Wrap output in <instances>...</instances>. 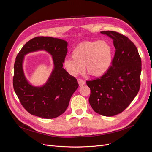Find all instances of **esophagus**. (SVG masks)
<instances>
[{
    "instance_id": "1",
    "label": "esophagus",
    "mask_w": 152,
    "mask_h": 152,
    "mask_svg": "<svg viewBox=\"0 0 152 152\" xmlns=\"http://www.w3.org/2000/svg\"><path fill=\"white\" fill-rule=\"evenodd\" d=\"M77 81H78L79 86H80V87L83 86V85H84L86 84V82L84 81H83V80H82V79H79L78 80H77Z\"/></svg>"
}]
</instances>
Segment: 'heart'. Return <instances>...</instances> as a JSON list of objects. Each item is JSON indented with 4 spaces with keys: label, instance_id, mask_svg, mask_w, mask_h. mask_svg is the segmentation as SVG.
Instances as JSON below:
<instances>
[{
    "label": "heart",
    "instance_id": "heart-1",
    "mask_svg": "<svg viewBox=\"0 0 152 152\" xmlns=\"http://www.w3.org/2000/svg\"><path fill=\"white\" fill-rule=\"evenodd\" d=\"M113 49L105 41L84 42L79 44L71 53L72 59L64 61L63 65L73 76L82 73L84 69L94 77L104 75L111 65Z\"/></svg>",
    "mask_w": 152,
    "mask_h": 152
}]
</instances>
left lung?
I'll list each match as a JSON object with an SVG mask.
<instances>
[{"instance_id":"1","label":"left lung","mask_w":152,"mask_h":152,"mask_svg":"<svg viewBox=\"0 0 152 152\" xmlns=\"http://www.w3.org/2000/svg\"><path fill=\"white\" fill-rule=\"evenodd\" d=\"M113 41L115 53L111 66L100 78L88 81L89 102L95 112L105 116L121 113L136 96L140 86L141 59L134 44L115 31H102Z\"/></svg>"}]
</instances>
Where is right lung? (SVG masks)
<instances>
[{
  "instance_id": "1",
  "label": "right lung",
  "mask_w": 152,
  "mask_h": 152,
  "mask_svg": "<svg viewBox=\"0 0 152 152\" xmlns=\"http://www.w3.org/2000/svg\"><path fill=\"white\" fill-rule=\"evenodd\" d=\"M68 42L52 37H36L23 47L14 65L13 85L21 105L34 116L45 119L57 118L68 107L72 95L78 88L77 79L63 68L68 52ZM44 50L52 56L54 68L46 83L42 86H34L27 80L22 63L29 53Z\"/></svg>"
}]
</instances>
